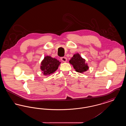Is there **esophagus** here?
I'll use <instances>...</instances> for the list:
<instances>
[{
  "label": "esophagus",
  "instance_id": "34e87169",
  "mask_svg": "<svg viewBox=\"0 0 126 126\" xmlns=\"http://www.w3.org/2000/svg\"><path fill=\"white\" fill-rule=\"evenodd\" d=\"M60 60H62L63 62H66L67 61V59L65 57H61L60 58Z\"/></svg>",
  "mask_w": 126,
  "mask_h": 126
}]
</instances>
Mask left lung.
I'll list each match as a JSON object with an SVG mask.
<instances>
[{
	"label": "left lung",
	"mask_w": 126,
	"mask_h": 126,
	"mask_svg": "<svg viewBox=\"0 0 126 126\" xmlns=\"http://www.w3.org/2000/svg\"><path fill=\"white\" fill-rule=\"evenodd\" d=\"M85 60L83 59L78 53L75 54L71 59L69 60V63L72 64L74 69L77 72L83 73L86 71L89 67L87 64L85 63Z\"/></svg>",
	"instance_id": "left-lung-1"
}]
</instances>
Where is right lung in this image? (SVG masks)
Masks as SVG:
<instances>
[{
    "label": "right lung",
    "mask_w": 126,
    "mask_h": 126,
    "mask_svg": "<svg viewBox=\"0 0 126 126\" xmlns=\"http://www.w3.org/2000/svg\"><path fill=\"white\" fill-rule=\"evenodd\" d=\"M60 63V62L57 59L47 56L42 60L41 69L44 75H49L53 73L58 69Z\"/></svg>",
    "instance_id": "1"
}]
</instances>
